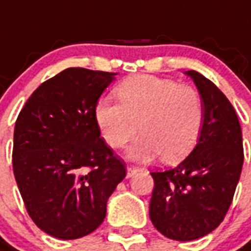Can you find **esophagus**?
Wrapping results in <instances>:
<instances>
[{"label":"esophagus","instance_id":"34e87169","mask_svg":"<svg viewBox=\"0 0 251 251\" xmlns=\"http://www.w3.org/2000/svg\"><path fill=\"white\" fill-rule=\"evenodd\" d=\"M138 172V169L137 168H133V167H127L126 168V177H133L134 175Z\"/></svg>","mask_w":251,"mask_h":251}]
</instances>
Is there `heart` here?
<instances>
[{
    "label": "heart",
    "mask_w": 251,
    "mask_h": 251,
    "mask_svg": "<svg viewBox=\"0 0 251 251\" xmlns=\"http://www.w3.org/2000/svg\"><path fill=\"white\" fill-rule=\"evenodd\" d=\"M121 103L100 99L95 120L104 141L124 148L141 134L127 151L134 161H151L161 154L167 163L185 157L195 147L204 121V106L198 90L167 77L134 75L117 87Z\"/></svg>",
    "instance_id": "1"
}]
</instances>
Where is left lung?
<instances>
[{
  "instance_id": "1",
  "label": "left lung",
  "mask_w": 251,
  "mask_h": 251,
  "mask_svg": "<svg viewBox=\"0 0 251 251\" xmlns=\"http://www.w3.org/2000/svg\"><path fill=\"white\" fill-rule=\"evenodd\" d=\"M184 74L194 80L204 106L198 144L176 168L151 174V221L175 241H194L221 225L243 165L242 130L230 100L199 72Z\"/></svg>"
}]
</instances>
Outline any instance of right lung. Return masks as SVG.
<instances>
[{"mask_svg": "<svg viewBox=\"0 0 251 251\" xmlns=\"http://www.w3.org/2000/svg\"><path fill=\"white\" fill-rule=\"evenodd\" d=\"M115 72L67 68L36 88L14 126L13 172L36 226L59 239L97 230L125 179L100 137L95 106Z\"/></svg>", "mask_w": 251, "mask_h": 251, "instance_id": "add662e5", "label": "right lung"}]
</instances>
